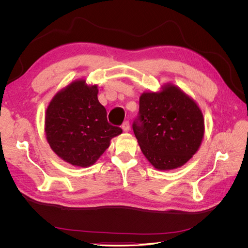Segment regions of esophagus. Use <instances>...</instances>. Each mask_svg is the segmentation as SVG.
I'll return each mask as SVG.
<instances>
[{
	"label": "esophagus",
	"instance_id": "esophagus-1",
	"mask_svg": "<svg viewBox=\"0 0 248 248\" xmlns=\"http://www.w3.org/2000/svg\"><path fill=\"white\" fill-rule=\"evenodd\" d=\"M122 129H123L124 131H129L130 126H129V122H128V121L123 122V124H122Z\"/></svg>",
	"mask_w": 248,
	"mask_h": 248
}]
</instances>
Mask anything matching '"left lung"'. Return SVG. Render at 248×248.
Listing matches in <instances>:
<instances>
[{
  "mask_svg": "<svg viewBox=\"0 0 248 248\" xmlns=\"http://www.w3.org/2000/svg\"><path fill=\"white\" fill-rule=\"evenodd\" d=\"M132 129L142 154L160 170L182 167L199 150L204 118L189 96L169 85L159 93H142Z\"/></svg>",
  "mask_w": 248,
  "mask_h": 248,
  "instance_id": "8db88e82",
  "label": "left lung"
}]
</instances>
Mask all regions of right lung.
I'll return each instance as SVG.
<instances>
[{"label":"right lung","mask_w":248,"mask_h":248,"mask_svg":"<svg viewBox=\"0 0 248 248\" xmlns=\"http://www.w3.org/2000/svg\"><path fill=\"white\" fill-rule=\"evenodd\" d=\"M97 94V86L77 80L59 92L46 109L48 144L72 166H92L109 147L110 140L122 133L120 127L108 122L107 109Z\"/></svg>","instance_id":"1"}]
</instances>
